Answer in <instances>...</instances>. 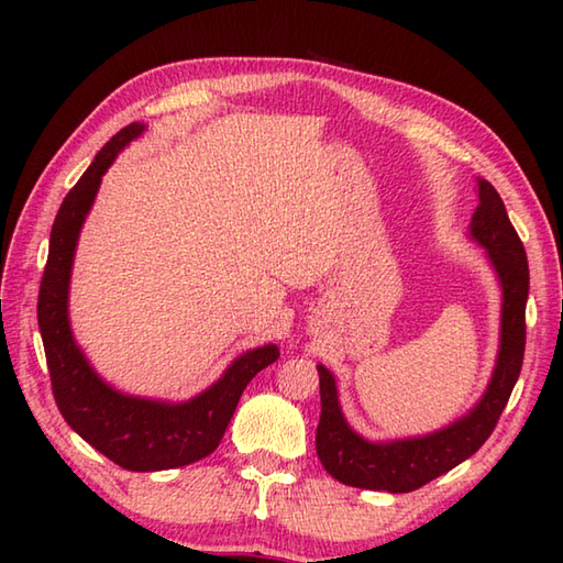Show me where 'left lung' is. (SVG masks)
Here are the masks:
<instances>
[{
    "label": "left lung",
    "mask_w": 563,
    "mask_h": 563,
    "mask_svg": "<svg viewBox=\"0 0 563 563\" xmlns=\"http://www.w3.org/2000/svg\"><path fill=\"white\" fill-rule=\"evenodd\" d=\"M470 232L488 251V258L500 278V288H504L500 351L492 385L470 413L438 433L394 442H369L353 433L345 423L336 382L324 365H317L321 394L317 454L324 470L341 484L369 488V492L409 494L472 457L494 433L522 367L530 268L516 227L508 220L504 200L484 178L479 181V206L472 214Z\"/></svg>",
    "instance_id": "1"
}]
</instances>
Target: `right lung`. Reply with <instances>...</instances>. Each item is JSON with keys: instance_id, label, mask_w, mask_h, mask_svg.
I'll list each match as a JSON object with an SVG mask.
<instances>
[{"instance_id": "right-lung-1", "label": "right lung", "mask_w": 563, "mask_h": 563, "mask_svg": "<svg viewBox=\"0 0 563 563\" xmlns=\"http://www.w3.org/2000/svg\"><path fill=\"white\" fill-rule=\"evenodd\" d=\"M142 130V123H130L106 142L59 206L38 292V329L53 397L69 428L128 472H159L186 466L214 452L242 391L263 367L278 361L280 351L273 343L249 351L196 399L164 404L115 391L93 373L75 345L67 319V288L77 236L97 198L101 176L115 154Z\"/></svg>"}]
</instances>
